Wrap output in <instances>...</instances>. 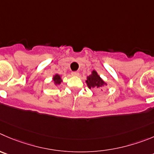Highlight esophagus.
I'll return each mask as SVG.
<instances>
[{"instance_id": "obj_1", "label": "esophagus", "mask_w": 154, "mask_h": 154, "mask_svg": "<svg viewBox=\"0 0 154 154\" xmlns=\"http://www.w3.org/2000/svg\"><path fill=\"white\" fill-rule=\"evenodd\" d=\"M79 75V72H72V75L73 76H78Z\"/></svg>"}]
</instances>
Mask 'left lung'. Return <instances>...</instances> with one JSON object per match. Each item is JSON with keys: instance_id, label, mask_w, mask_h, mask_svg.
<instances>
[{"instance_id": "left-lung-1", "label": "left lung", "mask_w": 154, "mask_h": 154, "mask_svg": "<svg viewBox=\"0 0 154 154\" xmlns=\"http://www.w3.org/2000/svg\"><path fill=\"white\" fill-rule=\"evenodd\" d=\"M86 83L89 88H98L101 89L104 85H106V83L102 79L100 75L97 74L95 70L91 72V74L87 77ZM102 90V89H101Z\"/></svg>"}]
</instances>
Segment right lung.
I'll list each match as a JSON object with an SVG mask.
<instances>
[{
    "label": "right lung",
    "instance_id": "add662e5",
    "mask_svg": "<svg viewBox=\"0 0 154 154\" xmlns=\"http://www.w3.org/2000/svg\"><path fill=\"white\" fill-rule=\"evenodd\" d=\"M53 80H54V83L55 85H59L63 82L62 79H61V76L58 74L54 75V77H53Z\"/></svg>",
    "mask_w": 154,
    "mask_h": 154
}]
</instances>
